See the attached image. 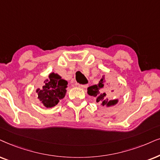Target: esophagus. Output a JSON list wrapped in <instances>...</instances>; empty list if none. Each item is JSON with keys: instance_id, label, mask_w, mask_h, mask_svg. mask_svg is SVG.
Returning a JSON list of instances; mask_svg holds the SVG:
<instances>
[{"instance_id": "34e87169", "label": "esophagus", "mask_w": 160, "mask_h": 160, "mask_svg": "<svg viewBox=\"0 0 160 160\" xmlns=\"http://www.w3.org/2000/svg\"><path fill=\"white\" fill-rule=\"evenodd\" d=\"M77 86L80 87V88H86L87 85H82V84H79V83H75Z\"/></svg>"}]
</instances>
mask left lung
I'll return each mask as SVG.
<instances>
[{"label": "left lung", "instance_id": "1", "mask_svg": "<svg viewBox=\"0 0 160 160\" xmlns=\"http://www.w3.org/2000/svg\"><path fill=\"white\" fill-rule=\"evenodd\" d=\"M105 76H102L99 83L88 88V93L90 96H93L97 98V102L101 104L102 106L114 105L118 102L117 99H110V98L114 93V91L111 89L112 86H107L105 84Z\"/></svg>", "mask_w": 160, "mask_h": 160}]
</instances>
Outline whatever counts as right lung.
Returning a JSON list of instances; mask_svg holds the SVG:
<instances>
[{
    "mask_svg": "<svg viewBox=\"0 0 160 160\" xmlns=\"http://www.w3.org/2000/svg\"><path fill=\"white\" fill-rule=\"evenodd\" d=\"M44 82V86L37 90L38 98L46 108H52L65 97L68 82L55 73H51Z\"/></svg>",
    "mask_w": 160,
    "mask_h": 160,
    "instance_id": "obj_1",
    "label": "right lung"
}]
</instances>
